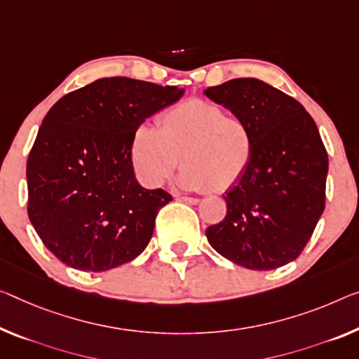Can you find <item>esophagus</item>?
Masks as SVG:
<instances>
[{
  "label": "esophagus",
  "instance_id": "obj_1",
  "mask_svg": "<svg viewBox=\"0 0 359 359\" xmlns=\"http://www.w3.org/2000/svg\"><path fill=\"white\" fill-rule=\"evenodd\" d=\"M180 201H183V202H186V203H191V205H197L198 202V198H196V197H186V196H181L180 197Z\"/></svg>",
  "mask_w": 359,
  "mask_h": 359
}]
</instances>
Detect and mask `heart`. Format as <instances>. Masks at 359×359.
Returning <instances> with one entry per match:
<instances>
[{
	"mask_svg": "<svg viewBox=\"0 0 359 359\" xmlns=\"http://www.w3.org/2000/svg\"><path fill=\"white\" fill-rule=\"evenodd\" d=\"M253 152L250 125L203 99L165 110L158 130L141 125L131 140V163L142 184L161 186L181 161L178 183L189 191H228L249 170Z\"/></svg>",
	"mask_w": 359,
	"mask_h": 359,
	"instance_id": "b5f03b06",
	"label": "heart"
}]
</instances>
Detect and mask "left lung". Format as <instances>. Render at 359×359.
Masks as SVG:
<instances>
[{"label": "left lung", "instance_id": "left-lung-1", "mask_svg": "<svg viewBox=\"0 0 359 359\" xmlns=\"http://www.w3.org/2000/svg\"><path fill=\"white\" fill-rule=\"evenodd\" d=\"M250 125L255 152L224 192L226 217L205 236L219 255L268 271L300 255L326 203L327 152L299 101L258 79H234L203 91Z\"/></svg>", "mask_w": 359, "mask_h": 359}]
</instances>
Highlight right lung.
I'll list each match as a JSON object with an SVG mask.
<instances>
[{
    "instance_id": "right-lung-1",
    "label": "right lung",
    "mask_w": 359,
    "mask_h": 359,
    "mask_svg": "<svg viewBox=\"0 0 359 359\" xmlns=\"http://www.w3.org/2000/svg\"><path fill=\"white\" fill-rule=\"evenodd\" d=\"M183 95L184 88L110 76L49 109L27 161V210L60 262L102 273L146 249L172 196L137 183L131 140L146 118Z\"/></svg>"
}]
</instances>
